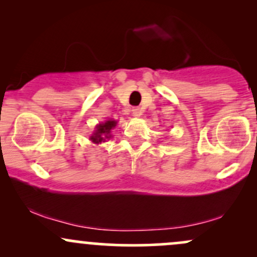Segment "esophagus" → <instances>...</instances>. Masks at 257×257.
Here are the masks:
<instances>
[{"label": "esophagus", "mask_w": 257, "mask_h": 257, "mask_svg": "<svg viewBox=\"0 0 257 257\" xmlns=\"http://www.w3.org/2000/svg\"><path fill=\"white\" fill-rule=\"evenodd\" d=\"M132 114H134V116H140L141 115V110H140V107H134V109H132Z\"/></svg>", "instance_id": "34e87169"}]
</instances>
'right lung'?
<instances>
[{"label": "right lung", "mask_w": 257, "mask_h": 257, "mask_svg": "<svg viewBox=\"0 0 257 257\" xmlns=\"http://www.w3.org/2000/svg\"><path fill=\"white\" fill-rule=\"evenodd\" d=\"M116 123L117 121L115 120H107L105 122H101L99 123V125H96L95 131L93 132V135L90 136L92 142L96 143V145H99V143L101 142H105V140L111 137V130L115 128Z\"/></svg>", "instance_id": "1"}]
</instances>
